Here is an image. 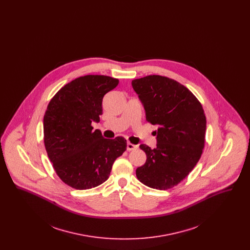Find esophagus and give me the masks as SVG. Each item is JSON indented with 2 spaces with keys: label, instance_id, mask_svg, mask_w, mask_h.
<instances>
[{
  "label": "esophagus",
  "instance_id": "34e87169",
  "mask_svg": "<svg viewBox=\"0 0 250 250\" xmlns=\"http://www.w3.org/2000/svg\"><path fill=\"white\" fill-rule=\"evenodd\" d=\"M138 148V146L137 145H135V144H132L130 143H127L126 144V149H127V151H133V150H135V149H137Z\"/></svg>",
  "mask_w": 250,
  "mask_h": 250
}]
</instances>
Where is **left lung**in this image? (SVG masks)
I'll use <instances>...</instances> for the list:
<instances>
[{
	"mask_svg": "<svg viewBox=\"0 0 250 250\" xmlns=\"http://www.w3.org/2000/svg\"><path fill=\"white\" fill-rule=\"evenodd\" d=\"M132 86L143 102L146 121L158 126L155 149L140 146L147 159L136 175L151 188H172L202 156L206 131L202 104L186 86L163 76L133 80Z\"/></svg>",
	"mask_w": 250,
	"mask_h": 250,
	"instance_id": "1",
	"label": "left lung"
}]
</instances>
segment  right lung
Masks as SVG:
<instances>
[{"label":"right lung","mask_w":250,"mask_h":250,"mask_svg":"<svg viewBox=\"0 0 250 250\" xmlns=\"http://www.w3.org/2000/svg\"><path fill=\"white\" fill-rule=\"evenodd\" d=\"M119 83L104 75L80 77L62 87L44 115V144L59 176L75 189L95 188L107 181L113 162L126 150V140L103 138L93 130L99 122L104 95Z\"/></svg>","instance_id":"right-lung-1"}]
</instances>
